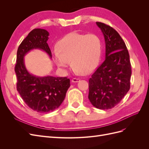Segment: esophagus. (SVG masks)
<instances>
[{
    "mask_svg": "<svg viewBox=\"0 0 149 149\" xmlns=\"http://www.w3.org/2000/svg\"><path fill=\"white\" fill-rule=\"evenodd\" d=\"M71 81L73 83H77V82L79 81L80 79L79 78H73Z\"/></svg>",
    "mask_w": 149,
    "mask_h": 149,
    "instance_id": "esophagus-1",
    "label": "esophagus"
}]
</instances>
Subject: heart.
Here are the masks:
<instances>
[{
    "label": "heart",
    "instance_id": "obj_1",
    "mask_svg": "<svg viewBox=\"0 0 149 149\" xmlns=\"http://www.w3.org/2000/svg\"><path fill=\"white\" fill-rule=\"evenodd\" d=\"M58 50L53 52L57 66L63 69L71 65L77 72L88 74L96 68L102 52L101 38L95 33L71 32L58 43Z\"/></svg>",
    "mask_w": 149,
    "mask_h": 149
}]
</instances>
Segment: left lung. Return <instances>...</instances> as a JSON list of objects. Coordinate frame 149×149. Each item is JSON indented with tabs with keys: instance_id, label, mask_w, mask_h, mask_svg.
I'll return each instance as SVG.
<instances>
[{
	"instance_id": "left-lung-1",
	"label": "left lung",
	"mask_w": 149,
	"mask_h": 149,
	"mask_svg": "<svg viewBox=\"0 0 149 149\" xmlns=\"http://www.w3.org/2000/svg\"><path fill=\"white\" fill-rule=\"evenodd\" d=\"M106 43V59L89 80L88 98L100 109H109L122 100L130 89L131 65L125 44L118 31L96 22Z\"/></svg>"
}]
</instances>
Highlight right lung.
I'll use <instances>...</instances> for the list:
<instances>
[{
  "label": "right lung",
  "instance_id": "obj_1",
  "mask_svg": "<svg viewBox=\"0 0 149 149\" xmlns=\"http://www.w3.org/2000/svg\"><path fill=\"white\" fill-rule=\"evenodd\" d=\"M48 35L49 33L45 29L31 30L18 48L15 66L18 92L26 105L40 113H47L57 109L64 101L70 86V80L67 77H38L26 69L24 58L31 49H42L52 58V52L47 43Z\"/></svg>",
  "mask_w": 149,
  "mask_h": 149
}]
</instances>
